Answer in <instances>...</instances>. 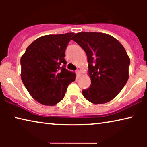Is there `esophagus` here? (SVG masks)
Wrapping results in <instances>:
<instances>
[{
  "instance_id": "34e87169",
  "label": "esophagus",
  "mask_w": 147,
  "mask_h": 147,
  "mask_svg": "<svg viewBox=\"0 0 147 147\" xmlns=\"http://www.w3.org/2000/svg\"><path fill=\"white\" fill-rule=\"evenodd\" d=\"M81 67H78V69H77V74L78 76H80L81 75Z\"/></svg>"
}]
</instances>
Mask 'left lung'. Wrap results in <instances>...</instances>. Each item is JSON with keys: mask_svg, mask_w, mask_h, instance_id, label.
I'll list each match as a JSON object with an SVG mask.
<instances>
[{"mask_svg": "<svg viewBox=\"0 0 147 147\" xmlns=\"http://www.w3.org/2000/svg\"><path fill=\"white\" fill-rule=\"evenodd\" d=\"M71 39L86 53L91 85L82 94L91 103L114 99L128 81L130 58L117 39L103 33L81 32Z\"/></svg>", "mask_w": 147, "mask_h": 147, "instance_id": "8db88e82", "label": "left lung"}]
</instances>
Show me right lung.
I'll return each mask as SVG.
<instances>
[{
  "label": "right lung",
  "mask_w": 147,
  "mask_h": 147,
  "mask_svg": "<svg viewBox=\"0 0 147 147\" xmlns=\"http://www.w3.org/2000/svg\"><path fill=\"white\" fill-rule=\"evenodd\" d=\"M74 33L44 35L30 44L21 58L22 82L33 99L55 106L76 75L66 69L65 51Z\"/></svg>",
  "instance_id": "1"
}]
</instances>
